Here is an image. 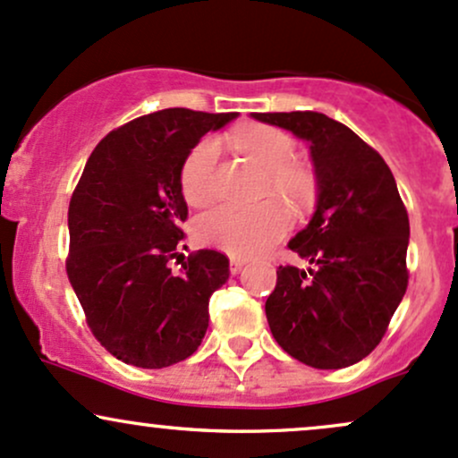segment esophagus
I'll list each match as a JSON object with an SVG mask.
<instances>
[{
  "label": "esophagus",
  "mask_w": 458,
  "mask_h": 458,
  "mask_svg": "<svg viewBox=\"0 0 458 458\" xmlns=\"http://www.w3.org/2000/svg\"><path fill=\"white\" fill-rule=\"evenodd\" d=\"M244 264H246L244 259H238V257H231V261H229V270H231V275H238V272L244 268Z\"/></svg>",
  "instance_id": "1"
}]
</instances>
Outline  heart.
Masks as SVG:
<instances>
[{
  "instance_id": "1",
  "label": "heart",
  "mask_w": 458,
  "mask_h": 458,
  "mask_svg": "<svg viewBox=\"0 0 458 458\" xmlns=\"http://www.w3.org/2000/svg\"><path fill=\"white\" fill-rule=\"evenodd\" d=\"M235 147L268 173V190L290 203L307 205L316 194V179L305 166L294 164L296 145L285 131L268 125L246 127L235 136ZM218 138L208 136L188 153L182 166V192L194 208H205L218 197ZM290 214L281 203L259 208L223 205L201 216L197 223L199 242L225 250L231 257H255L279 242L290 231Z\"/></svg>"
}]
</instances>
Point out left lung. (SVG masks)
<instances>
[{
    "instance_id": "left-lung-1",
    "label": "left lung",
    "mask_w": 458,
    "mask_h": 458,
    "mask_svg": "<svg viewBox=\"0 0 458 458\" xmlns=\"http://www.w3.org/2000/svg\"><path fill=\"white\" fill-rule=\"evenodd\" d=\"M253 118L310 145L318 183L310 225L287 242L311 266H279L270 331L305 366L348 368L378 346L407 292V209L383 157L342 123L311 110Z\"/></svg>"
}]
</instances>
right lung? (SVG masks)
I'll use <instances>...</instances> for the list:
<instances>
[{"label": "right lung", "mask_w": 458, "mask_h": 458, "mask_svg": "<svg viewBox=\"0 0 458 458\" xmlns=\"http://www.w3.org/2000/svg\"><path fill=\"white\" fill-rule=\"evenodd\" d=\"M235 116L153 112L107 133L86 162L69 205L66 275L92 335L123 363L160 369L201 346L229 259L203 249L179 275L168 266L188 218L179 174L205 133Z\"/></svg>", "instance_id": "add662e5"}]
</instances>
